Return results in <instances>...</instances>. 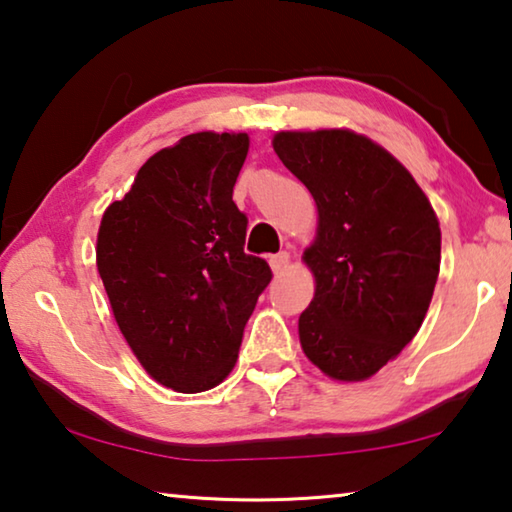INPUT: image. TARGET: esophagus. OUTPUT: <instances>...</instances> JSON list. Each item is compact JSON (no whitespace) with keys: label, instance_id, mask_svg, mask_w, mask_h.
<instances>
[{"label":"esophagus","instance_id":"34e87169","mask_svg":"<svg viewBox=\"0 0 512 512\" xmlns=\"http://www.w3.org/2000/svg\"><path fill=\"white\" fill-rule=\"evenodd\" d=\"M291 262V255L287 253V250H282V253H277V255H271L268 257V264H271V268H273V273H280V271H284V268H287V264Z\"/></svg>","mask_w":512,"mask_h":512}]
</instances>
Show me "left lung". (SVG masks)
<instances>
[{"label": "left lung", "instance_id": "1", "mask_svg": "<svg viewBox=\"0 0 512 512\" xmlns=\"http://www.w3.org/2000/svg\"><path fill=\"white\" fill-rule=\"evenodd\" d=\"M273 149L318 207L300 345L325 375L361 381L418 334L440 271L438 219L411 173L368 137L277 133Z\"/></svg>", "mask_w": 512, "mask_h": 512}]
</instances>
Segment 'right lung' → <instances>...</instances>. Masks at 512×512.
<instances>
[{
	"mask_svg": "<svg viewBox=\"0 0 512 512\" xmlns=\"http://www.w3.org/2000/svg\"><path fill=\"white\" fill-rule=\"evenodd\" d=\"M246 155V133L187 135L146 160L101 219L112 314L146 372L178 393L228 377L273 277L244 253L248 216L232 201Z\"/></svg>",
	"mask_w": 512,
	"mask_h": 512,
	"instance_id": "right-lung-1",
	"label": "right lung"
}]
</instances>
